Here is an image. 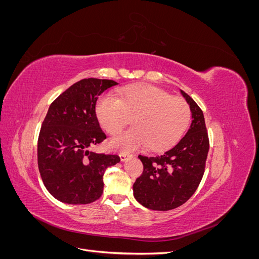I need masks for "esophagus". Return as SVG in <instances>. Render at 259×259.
I'll return each instance as SVG.
<instances>
[{
  "mask_svg": "<svg viewBox=\"0 0 259 259\" xmlns=\"http://www.w3.org/2000/svg\"><path fill=\"white\" fill-rule=\"evenodd\" d=\"M120 158H121V161L124 162L126 161L128 158H132V154H127V153H120Z\"/></svg>",
  "mask_w": 259,
  "mask_h": 259,
  "instance_id": "34e87169",
  "label": "esophagus"
}]
</instances>
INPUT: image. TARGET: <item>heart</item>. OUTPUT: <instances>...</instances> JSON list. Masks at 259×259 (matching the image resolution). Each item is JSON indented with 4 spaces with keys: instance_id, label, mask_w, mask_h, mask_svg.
Instances as JSON below:
<instances>
[{
    "instance_id": "obj_1",
    "label": "heart",
    "mask_w": 259,
    "mask_h": 259,
    "mask_svg": "<svg viewBox=\"0 0 259 259\" xmlns=\"http://www.w3.org/2000/svg\"><path fill=\"white\" fill-rule=\"evenodd\" d=\"M97 119L108 134L115 135L132 118L133 127L110 140L116 151L130 152L148 146L161 151L174 146L190 124V108L183 99L151 85H132L119 98L106 94L96 104Z\"/></svg>"
}]
</instances>
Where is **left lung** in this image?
<instances>
[{"mask_svg":"<svg viewBox=\"0 0 259 259\" xmlns=\"http://www.w3.org/2000/svg\"><path fill=\"white\" fill-rule=\"evenodd\" d=\"M180 93L192 116L185 137L161 155H138L144 171L133 186L134 197L143 206L153 210L183 205L192 197L204 174L209 149L204 115L188 94L182 90Z\"/></svg>","mask_w":259,"mask_h":259,"instance_id":"left-lung-1","label":"left lung"}]
</instances>
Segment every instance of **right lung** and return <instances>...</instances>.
I'll use <instances>...</instances> for the list:
<instances>
[{"mask_svg": "<svg viewBox=\"0 0 259 259\" xmlns=\"http://www.w3.org/2000/svg\"><path fill=\"white\" fill-rule=\"evenodd\" d=\"M116 84L83 79L49 108L37 140V164L45 188L60 202L89 204L98 200L107 167L120 162L119 155L90 151L106 139L96 116V101Z\"/></svg>", "mask_w": 259, "mask_h": 259, "instance_id": "1", "label": "right lung"}]
</instances>
